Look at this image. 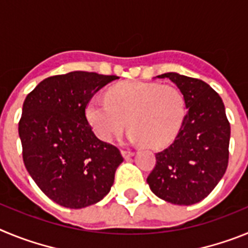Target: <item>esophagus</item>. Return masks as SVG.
Segmentation results:
<instances>
[{
    "label": "esophagus",
    "instance_id": "obj_1",
    "mask_svg": "<svg viewBox=\"0 0 248 248\" xmlns=\"http://www.w3.org/2000/svg\"><path fill=\"white\" fill-rule=\"evenodd\" d=\"M122 155L124 156V159H129L134 155V151L131 150H122Z\"/></svg>",
    "mask_w": 248,
    "mask_h": 248
}]
</instances>
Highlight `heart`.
Here are the masks:
<instances>
[{"instance_id": "heart-1", "label": "heart", "mask_w": 248, "mask_h": 248, "mask_svg": "<svg viewBox=\"0 0 248 248\" xmlns=\"http://www.w3.org/2000/svg\"><path fill=\"white\" fill-rule=\"evenodd\" d=\"M85 115L94 133L104 141L119 135L129 119L131 141L160 146L177 134L185 117V100L171 85L126 82L109 89L107 99L92 98Z\"/></svg>"}]
</instances>
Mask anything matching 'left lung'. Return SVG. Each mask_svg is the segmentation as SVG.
Listing matches in <instances>:
<instances>
[{"instance_id":"obj_1","label":"left lung","mask_w":248,"mask_h":248,"mask_svg":"<svg viewBox=\"0 0 248 248\" xmlns=\"http://www.w3.org/2000/svg\"><path fill=\"white\" fill-rule=\"evenodd\" d=\"M180 89L187 109L176 138L156 154L151 191L175 205H194L222 179L229 164L230 123L222 99L207 83L179 73L161 74Z\"/></svg>"}]
</instances>
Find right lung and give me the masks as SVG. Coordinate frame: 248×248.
Here are the masks:
<instances>
[{
    "label": "right lung",
    "mask_w": 248,
    "mask_h": 248,
    "mask_svg": "<svg viewBox=\"0 0 248 248\" xmlns=\"http://www.w3.org/2000/svg\"><path fill=\"white\" fill-rule=\"evenodd\" d=\"M76 71L46 78L26 97L18 134L27 171L50 200L82 209L110 191L119 149L98 139L85 107L104 85L118 79Z\"/></svg>",
    "instance_id": "obj_1"
}]
</instances>
